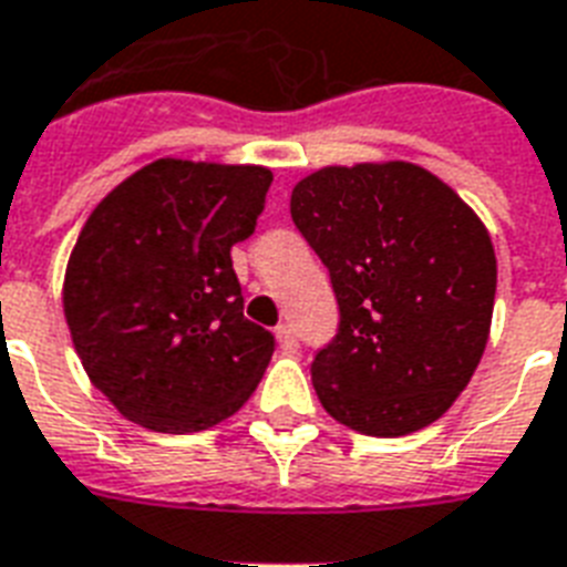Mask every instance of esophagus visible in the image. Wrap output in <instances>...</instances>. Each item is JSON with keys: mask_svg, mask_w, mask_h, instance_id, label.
<instances>
[{"mask_svg": "<svg viewBox=\"0 0 567 567\" xmlns=\"http://www.w3.org/2000/svg\"><path fill=\"white\" fill-rule=\"evenodd\" d=\"M275 337H278V346L287 354H292L298 349L296 333H292V328H289V324H278V328H275Z\"/></svg>", "mask_w": 567, "mask_h": 567, "instance_id": "34e87169", "label": "esophagus"}]
</instances>
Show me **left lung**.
<instances>
[{
    "instance_id": "left-lung-1",
    "label": "left lung",
    "mask_w": 567,
    "mask_h": 567,
    "mask_svg": "<svg viewBox=\"0 0 567 567\" xmlns=\"http://www.w3.org/2000/svg\"><path fill=\"white\" fill-rule=\"evenodd\" d=\"M289 213L340 305V331L310 367L324 411L372 437L432 425L488 343L497 257L480 215L399 159L313 171Z\"/></svg>"
}]
</instances>
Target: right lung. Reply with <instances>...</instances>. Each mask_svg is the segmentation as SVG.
Masks as SVG:
<instances>
[{
	"label": "right lung",
	"mask_w": 567,
	"mask_h": 567,
	"mask_svg": "<svg viewBox=\"0 0 567 567\" xmlns=\"http://www.w3.org/2000/svg\"><path fill=\"white\" fill-rule=\"evenodd\" d=\"M271 171L156 159L87 215L64 319L87 379L133 423L204 432L248 402L275 337L243 313L230 248L254 234Z\"/></svg>",
	"instance_id": "1"
}]
</instances>
